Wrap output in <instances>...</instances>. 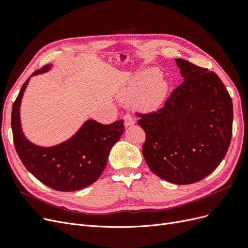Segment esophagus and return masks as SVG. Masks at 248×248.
Returning <instances> with one entry per match:
<instances>
[{
  "label": "esophagus",
  "instance_id": "34e87169",
  "mask_svg": "<svg viewBox=\"0 0 248 248\" xmlns=\"http://www.w3.org/2000/svg\"><path fill=\"white\" fill-rule=\"evenodd\" d=\"M123 119H124V125H125L126 127L131 126V125H133L134 123H136V121H134V119L132 118V116H131L130 114L124 115Z\"/></svg>",
  "mask_w": 248,
  "mask_h": 248
}]
</instances>
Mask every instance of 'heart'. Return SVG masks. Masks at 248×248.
Masks as SVG:
<instances>
[{
  "mask_svg": "<svg viewBox=\"0 0 248 248\" xmlns=\"http://www.w3.org/2000/svg\"><path fill=\"white\" fill-rule=\"evenodd\" d=\"M168 82L160 78V72L148 68L131 76L118 91V97L124 102H134L142 110L158 108L166 98Z\"/></svg>",
  "mask_w": 248,
  "mask_h": 248,
  "instance_id": "obj_1",
  "label": "heart"
}]
</instances>
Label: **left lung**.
<instances>
[{
	"label": "left lung",
	"instance_id": "obj_1",
	"mask_svg": "<svg viewBox=\"0 0 248 248\" xmlns=\"http://www.w3.org/2000/svg\"><path fill=\"white\" fill-rule=\"evenodd\" d=\"M184 81L163 108L137 114L146 133L142 154L149 169L178 185L204 179L219 166L231 144L232 102L218 76L176 59Z\"/></svg>",
	"mask_w": 248,
	"mask_h": 248
}]
</instances>
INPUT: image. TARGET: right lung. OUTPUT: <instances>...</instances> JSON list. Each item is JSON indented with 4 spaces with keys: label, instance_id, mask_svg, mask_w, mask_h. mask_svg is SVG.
Wrapping results in <instances>:
<instances>
[{
    "label": "right lung",
    "instance_id": "1",
    "mask_svg": "<svg viewBox=\"0 0 248 248\" xmlns=\"http://www.w3.org/2000/svg\"><path fill=\"white\" fill-rule=\"evenodd\" d=\"M46 65L32 76L46 72ZM22 85L11 114L13 141L22 164L40 182L59 191H76L98 180L106 169L110 149L124 132V120L104 125L94 120L80 127L74 136L54 147H39L29 141L20 126L19 107L29 84Z\"/></svg>",
    "mask_w": 248,
    "mask_h": 248
}]
</instances>
